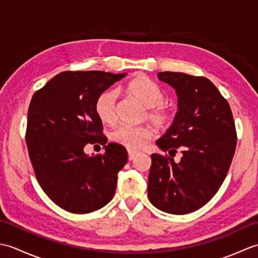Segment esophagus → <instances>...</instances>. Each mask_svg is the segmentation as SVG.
Wrapping results in <instances>:
<instances>
[{
  "label": "esophagus",
  "mask_w": 258,
  "mask_h": 258,
  "mask_svg": "<svg viewBox=\"0 0 258 258\" xmlns=\"http://www.w3.org/2000/svg\"><path fill=\"white\" fill-rule=\"evenodd\" d=\"M136 155H138V152H135V151H130V150H128V160H130V161L134 160Z\"/></svg>",
  "instance_id": "obj_1"
}]
</instances>
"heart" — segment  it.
<instances>
[{
	"mask_svg": "<svg viewBox=\"0 0 258 258\" xmlns=\"http://www.w3.org/2000/svg\"><path fill=\"white\" fill-rule=\"evenodd\" d=\"M124 94L133 98L146 107L144 117L158 128H165L172 123V112L164 105L165 93L147 76L139 75L128 81L123 87ZM95 113L102 123L112 125L116 120V94L113 91H105L97 96ZM153 136V130L149 126H118L113 131L112 140L128 150H139Z\"/></svg>",
	"mask_w": 258,
	"mask_h": 258,
	"instance_id": "b5f03b06",
	"label": "heart"
}]
</instances>
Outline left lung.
<instances>
[{"mask_svg":"<svg viewBox=\"0 0 258 258\" xmlns=\"http://www.w3.org/2000/svg\"><path fill=\"white\" fill-rule=\"evenodd\" d=\"M160 81L174 87L178 112L167 132L156 141L164 152L152 154L149 175L150 202L175 215L204 206L220 189L236 149V128L228 102L212 82L203 76L160 72Z\"/></svg>","mask_w":258,"mask_h":258,"instance_id":"8db88e82","label":"left lung"}]
</instances>
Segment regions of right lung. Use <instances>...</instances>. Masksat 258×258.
Listing matches in <instances>:
<instances>
[{
    "mask_svg": "<svg viewBox=\"0 0 258 258\" xmlns=\"http://www.w3.org/2000/svg\"><path fill=\"white\" fill-rule=\"evenodd\" d=\"M125 76L67 71L32 96L25 134L30 160L42 189L65 211L91 213L113 199L127 152L117 143L106 145L94 106L101 93ZM89 143L105 145L106 153L86 156Z\"/></svg>",
    "mask_w": 258,
    "mask_h": 258,
    "instance_id": "add662e5",
    "label": "right lung"
}]
</instances>
